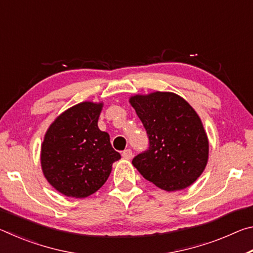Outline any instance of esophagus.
Instances as JSON below:
<instances>
[{
	"mask_svg": "<svg viewBox=\"0 0 253 253\" xmlns=\"http://www.w3.org/2000/svg\"><path fill=\"white\" fill-rule=\"evenodd\" d=\"M123 157L124 158H126V160H130V158L132 157V152H131V149L130 148H127V149H125V151L123 152Z\"/></svg>",
	"mask_w": 253,
	"mask_h": 253,
	"instance_id": "34e87169",
	"label": "esophagus"
}]
</instances>
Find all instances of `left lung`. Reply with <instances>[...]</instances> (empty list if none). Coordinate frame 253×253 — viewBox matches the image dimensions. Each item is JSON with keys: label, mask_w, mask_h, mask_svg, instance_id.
Masks as SVG:
<instances>
[{"label": "left lung", "mask_w": 253, "mask_h": 253, "mask_svg": "<svg viewBox=\"0 0 253 253\" xmlns=\"http://www.w3.org/2000/svg\"><path fill=\"white\" fill-rule=\"evenodd\" d=\"M148 137V147L132 158L144 178L162 190H183L207 166L209 142L198 114L172 92H153L129 99Z\"/></svg>", "instance_id": "left-lung-1"}]
</instances>
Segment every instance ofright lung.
Wrapping results in <instances>:
<instances>
[{"label":"right lung","instance_id":"right-lung-1","mask_svg":"<svg viewBox=\"0 0 253 253\" xmlns=\"http://www.w3.org/2000/svg\"><path fill=\"white\" fill-rule=\"evenodd\" d=\"M102 104L81 102L49 127L41 148L45 178L66 196L87 198L104 185L111 165L121 158L108 132L98 128Z\"/></svg>","mask_w":253,"mask_h":253}]
</instances>
